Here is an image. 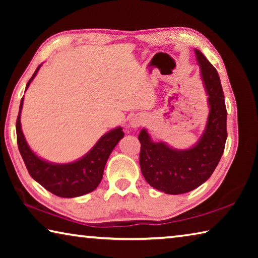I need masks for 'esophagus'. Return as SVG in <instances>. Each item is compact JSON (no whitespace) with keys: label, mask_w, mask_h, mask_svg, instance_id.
I'll return each mask as SVG.
<instances>
[{"label":"esophagus","mask_w":258,"mask_h":258,"mask_svg":"<svg viewBox=\"0 0 258 258\" xmlns=\"http://www.w3.org/2000/svg\"><path fill=\"white\" fill-rule=\"evenodd\" d=\"M143 121H145V117L142 115H135L134 117L131 118L130 124L132 125V127H139L140 125L143 124Z\"/></svg>","instance_id":"obj_1"}]
</instances>
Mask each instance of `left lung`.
I'll list each match as a JSON object with an SVG mask.
<instances>
[{
  "label": "left lung",
  "instance_id": "8db88e82",
  "mask_svg": "<svg viewBox=\"0 0 258 258\" xmlns=\"http://www.w3.org/2000/svg\"><path fill=\"white\" fill-rule=\"evenodd\" d=\"M195 53L209 104L206 127L197 145L186 150H176L165 142L152 141L146 128L139 134L143 176L152 187L168 195L185 194L206 182L223 155L228 137V112L220 77L202 52L196 49Z\"/></svg>",
  "mask_w": 258,
  "mask_h": 258
}]
</instances>
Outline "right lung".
I'll list each match as a JSON object with an SVG mask.
<instances>
[{"label": "right lung", "instance_id": "add662e5", "mask_svg": "<svg viewBox=\"0 0 258 258\" xmlns=\"http://www.w3.org/2000/svg\"><path fill=\"white\" fill-rule=\"evenodd\" d=\"M40 68L41 64L28 81L26 90L36 76ZM23 103L24 97L20 101L18 118L16 123L17 142H18L20 155L28 169L29 175L51 194L62 198L80 197L97 189L99 183L102 180L103 169L109 156L119 140L124 137L123 128H113L110 132L104 134L84 157L74 163H49L34 154L24 137L20 124V112Z\"/></svg>", "mask_w": 258, "mask_h": 258}]
</instances>
